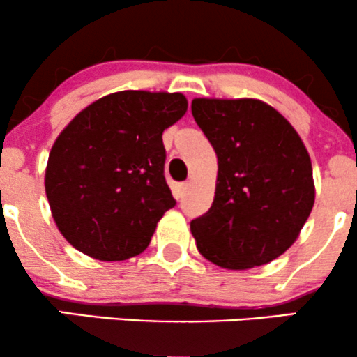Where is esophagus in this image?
<instances>
[{
    "instance_id": "esophagus-1",
    "label": "esophagus",
    "mask_w": 357,
    "mask_h": 357,
    "mask_svg": "<svg viewBox=\"0 0 357 357\" xmlns=\"http://www.w3.org/2000/svg\"><path fill=\"white\" fill-rule=\"evenodd\" d=\"M190 190V183H181L176 186V198H183L184 192Z\"/></svg>"
}]
</instances>
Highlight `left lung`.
Wrapping results in <instances>:
<instances>
[{"mask_svg": "<svg viewBox=\"0 0 357 357\" xmlns=\"http://www.w3.org/2000/svg\"><path fill=\"white\" fill-rule=\"evenodd\" d=\"M196 124L218 158L211 208L191 221L199 253L228 270L280 257L312 211V162L297 130L258 99H195Z\"/></svg>", "mask_w": 357, "mask_h": 357, "instance_id": "obj_1", "label": "left lung"}]
</instances>
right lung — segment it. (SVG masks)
<instances>
[{
    "label": "right lung",
    "instance_id": "1",
    "mask_svg": "<svg viewBox=\"0 0 357 357\" xmlns=\"http://www.w3.org/2000/svg\"><path fill=\"white\" fill-rule=\"evenodd\" d=\"M188 110L183 93L122 90L92 102L53 142L45 171L65 240L102 261L142 253L176 202L162 132Z\"/></svg>",
    "mask_w": 357,
    "mask_h": 357
}]
</instances>
